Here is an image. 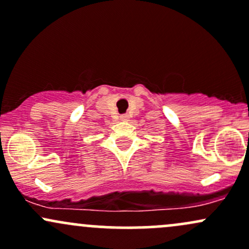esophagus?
Returning <instances> with one entry per match:
<instances>
[{
	"instance_id": "obj_1",
	"label": "esophagus",
	"mask_w": 249,
	"mask_h": 249,
	"mask_svg": "<svg viewBox=\"0 0 249 249\" xmlns=\"http://www.w3.org/2000/svg\"><path fill=\"white\" fill-rule=\"evenodd\" d=\"M121 119L122 120H127L128 119V115H127V114H124V115L121 116Z\"/></svg>"
}]
</instances>
